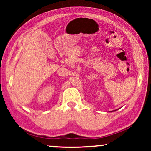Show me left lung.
I'll return each instance as SVG.
<instances>
[{"label": "left lung", "mask_w": 151, "mask_h": 151, "mask_svg": "<svg viewBox=\"0 0 151 151\" xmlns=\"http://www.w3.org/2000/svg\"><path fill=\"white\" fill-rule=\"evenodd\" d=\"M117 111V110H114V111H111V112H114V111Z\"/></svg>", "instance_id": "8db88e82"}]
</instances>
